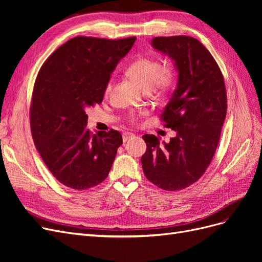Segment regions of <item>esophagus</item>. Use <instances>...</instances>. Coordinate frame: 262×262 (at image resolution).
Wrapping results in <instances>:
<instances>
[{
	"label": "esophagus",
	"mask_w": 262,
	"mask_h": 262,
	"mask_svg": "<svg viewBox=\"0 0 262 262\" xmlns=\"http://www.w3.org/2000/svg\"><path fill=\"white\" fill-rule=\"evenodd\" d=\"M132 137H134L133 133H131V132H125V133L122 134V140H123V142H126L129 139H131Z\"/></svg>",
	"instance_id": "34e87169"
}]
</instances>
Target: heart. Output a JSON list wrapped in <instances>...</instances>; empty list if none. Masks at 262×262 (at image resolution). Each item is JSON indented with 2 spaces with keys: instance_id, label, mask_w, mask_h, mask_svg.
Segmentation results:
<instances>
[{
  "instance_id": "1",
  "label": "heart",
  "mask_w": 262,
  "mask_h": 262,
  "mask_svg": "<svg viewBox=\"0 0 262 262\" xmlns=\"http://www.w3.org/2000/svg\"><path fill=\"white\" fill-rule=\"evenodd\" d=\"M125 74L136 82L144 92H166L173 82V71L169 67H162L161 62L149 57L137 59L125 70ZM112 85L108 84L106 92H109ZM136 115H131L134 119Z\"/></svg>"
}]
</instances>
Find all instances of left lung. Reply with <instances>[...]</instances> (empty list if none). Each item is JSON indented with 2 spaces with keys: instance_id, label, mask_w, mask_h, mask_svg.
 Here are the masks:
<instances>
[{
  "instance_id": "1",
  "label": "left lung",
  "mask_w": 262,
  "mask_h": 262,
  "mask_svg": "<svg viewBox=\"0 0 262 262\" xmlns=\"http://www.w3.org/2000/svg\"><path fill=\"white\" fill-rule=\"evenodd\" d=\"M153 48L169 57L178 81L163 113L164 126L176 132L168 143L145 134L141 158L146 178L177 191L203 175L215 153L226 117L224 78L209 50L189 36L155 37Z\"/></svg>"
}]
</instances>
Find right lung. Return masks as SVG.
Wrapping results in <instances>:
<instances>
[{
  "label": "right lung",
  "mask_w": 262,
  "mask_h": 262,
  "mask_svg": "<svg viewBox=\"0 0 262 262\" xmlns=\"http://www.w3.org/2000/svg\"><path fill=\"white\" fill-rule=\"evenodd\" d=\"M136 37L108 40L75 37L39 71L30 108L36 148L52 175L75 190L104 181L122 137L117 130L91 134L86 110L100 104L110 75Z\"/></svg>",
  "instance_id": "1"
}]
</instances>
